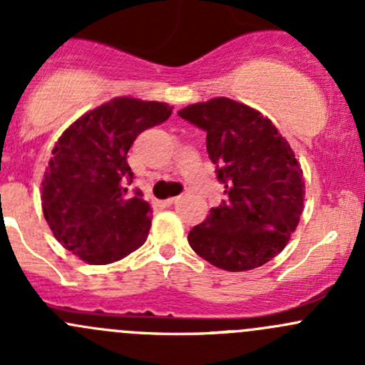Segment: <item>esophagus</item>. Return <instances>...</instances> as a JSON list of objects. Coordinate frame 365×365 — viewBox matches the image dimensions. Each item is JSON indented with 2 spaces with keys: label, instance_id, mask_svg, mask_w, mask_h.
Instances as JSON below:
<instances>
[{
  "label": "esophagus",
  "instance_id": "obj_1",
  "mask_svg": "<svg viewBox=\"0 0 365 365\" xmlns=\"http://www.w3.org/2000/svg\"><path fill=\"white\" fill-rule=\"evenodd\" d=\"M178 200H182V194H180V196H175V197H169V200L165 201V205H175Z\"/></svg>",
  "mask_w": 365,
  "mask_h": 365
}]
</instances>
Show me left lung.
Returning <instances> with one entry per match:
<instances>
[{
  "label": "left lung",
  "mask_w": 365,
  "mask_h": 365,
  "mask_svg": "<svg viewBox=\"0 0 365 365\" xmlns=\"http://www.w3.org/2000/svg\"><path fill=\"white\" fill-rule=\"evenodd\" d=\"M178 116L206 132V152L226 200L189 233L197 256L227 272L261 267L277 256L304 212V175L288 141L268 118L219 97Z\"/></svg>",
  "instance_id": "1"
}]
</instances>
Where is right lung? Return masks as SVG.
Instances as JSON below:
<instances>
[{"label":"right lung","instance_id":"1","mask_svg":"<svg viewBox=\"0 0 365 365\" xmlns=\"http://www.w3.org/2000/svg\"><path fill=\"white\" fill-rule=\"evenodd\" d=\"M173 108L118 97L73 121L58 139L42 182V210L65 249L91 264H108L141 247L152 208L135 190L127 162L132 143L164 123Z\"/></svg>","mask_w":365,"mask_h":365}]
</instances>
